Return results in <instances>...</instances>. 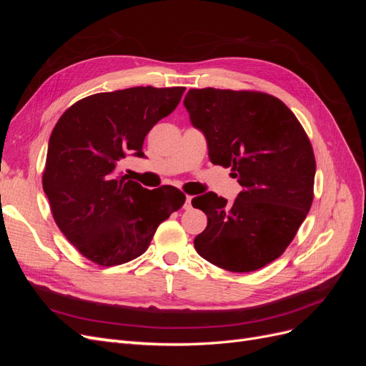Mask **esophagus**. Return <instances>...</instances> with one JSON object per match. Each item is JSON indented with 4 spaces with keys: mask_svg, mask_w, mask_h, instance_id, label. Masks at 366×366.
Here are the masks:
<instances>
[{
    "mask_svg": "<svg viewBox=\"0 0 366 366\" xmlns=\"http://www.w3.org/2000/svg\"><path fill=\"white\" fill-rule=\"evenodd\" d=\"M192 203V195H186V202H184V209H191Z\"/></svg>",
    "mask_w": 366,
    "mask_h": 366,
    "instance_id": "obj_1",
    "label": "esophagus"
}]
</instances>
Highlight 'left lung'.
<instances>
[{
  "label": "left lung",
  "mask_w": 366,
  "mask_h": 366,
  "mask_svg": "<svg viewBox=\"0 0 366 366\" xmlns=\"http://www.w3.org/2000/svg\"><path fill=\"white\" fill-rule=\"evenodd\" d=\"M183 104L210 162L230 166L242 186L234 204L214 192L192 198L207 215L195 250L229 272L258 270L281 257L312 207V143L289 107L267 93L192 88Z\"/></svg>",
  "instance_id": "left-lung-1"
}]
</instances>
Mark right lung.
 Listing matches in <instances>:
<instances>
[{"mask_svg":"<svg viewBox=\"0 0 366 366\" xmlns=\"http://www.w3.org/2000/svg\"><path fill=\"white\" fill-rule=\"evenodd\" d=\"M186 88L132 86L81 99L54 125L42 187L58 227L82 257L112 267L145 253L162 221L186 197L174 186L145 189L117 172L128 154L179 105Z\"/></svg>","mask_w":366,"mask_h":366,"instance_id":"add662e5","label":"right lung"}]
</instances>
